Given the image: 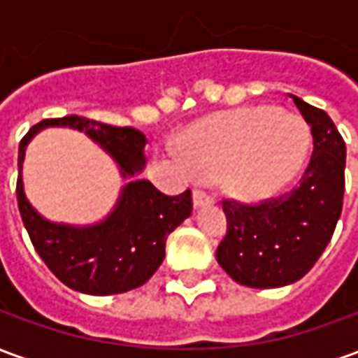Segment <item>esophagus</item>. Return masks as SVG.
I'll return each instance as SVG.
<instances>
[{"mask_svg":"<svg viewBox=\"0 0 358 358\" xmlns=\"http://www.w3.org/2000/svg\"><path fill=\"white\" fill-rule=\"evenodd\" d=\"M213 203V197L209 194H205L203 189H194V207L199 209L203 205H210Z\"/></svg>","mask_w":358,"mask_h":358,"instance_id":"1","label":"esophagus"}]
</instances>
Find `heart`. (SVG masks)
I'll return each mask as SVG.
<instances>
[{
	"label": "heart",
	"instance_id": "b5f03b06",
	"mask_svg": "<svg viewBox=\"0 0 358 358\" xmlns=\"http://www.w3.org/2000/svg\"><path fill=\"white\" fill-rule=\"evenodd\" d=\"M310 145L307 122L278 107H243L207 117L182 134L171 157L199 176L222 174L226 189L255 201L287 186Z\"/></svg>",
	"mask_w": 358,
	"mask_h": 358
}]
</instances>
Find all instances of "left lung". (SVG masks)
<instances>
[{
    "label": "left lung",
    "mask_w": 358,
    "mask_h": 358,
    "mask_svg": "<svg viewBox=\"0 0 358 358\" xmlns=\"http://www.w3.org/2000/svg\"><path fill=\"white\" fill-rule=\"evenodd\" d=\"M289 97L310 126L315 143L299 184L259 205L222 203L228 230L217 261L238 284L257 289L289 285L305 276L330 243L343 207L345 141L322 109Z\"/></svg>",
    "instance_id": "8db88e82"
}]
</instances>
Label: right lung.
Wrapping results in <instances>:
<instances>
[{"mask_svg": "<svg viewBox=\"0 0 358 358\" xmlns=\"http://www.w3.org/2000/svg\"><path fill=\"white\" fill-rule=\"evenodd\" d=\"M61 125L84 131L119 164L131 182L121 190L107 217L88 227L51 223L36 211L24 194V151L36 133ZM145 136L130 126L101 124L90 118H45L32 126L19 145L17 201L32 245L55 276L71 289L88 295H113L140 287L164 259L169 234L192 215V192L164 195L138 174L145 166Z\"/></svg>", "mask_w": 358, "mask_h": 358, "instance_id": "obj_1", "label": "right lung"}]
</instances>
